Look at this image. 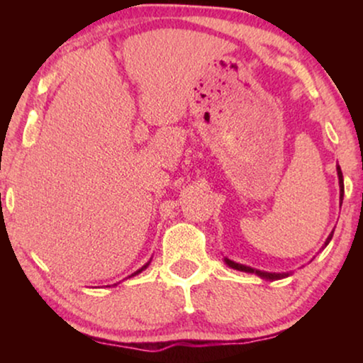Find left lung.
Here are the masks:
<instances>
[{"instance_id": "8db88e82", "label": "left lung", "mask_w": 363, "mask_h": 363, "mask_svg": "<svg viewBox=\"0 0 363 363\" xmlns=\"http://www.w3.org/2000/svg\"><path fill=\"white\" fill-rule=\"evenodd\" d=\"M337 177H339V186H340V206H342V201H344V177H342V170H340V167H339V165H337ZM332 236H334V231H332L330 235L327 236V240H325V242H324V246H322V250H324V247H325L327 245H329L330 240H332ZM225 262H226V266L233 267V269H236V271H242V272H251V274H256V276H259L261 279H267V281L282 279V277H287V276H291V274H292V272H267V271H259V269H255V267H251V266L240 264V262L228 259V257H225Z\"/></svg>"}]
</instances>
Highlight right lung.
I'll list each match as a JSON object with an SVG mask.
<instances>
[{
  "label": "right lung",
  "instance_id": "add662e5",
  "mask_svg": "<svg viewBox=\"0 0 363 363\" xmlns=\"http://www.w3.org/2000/svg\"><path fill=\"white\" fill-rule=\"evenodd\" d=\"M150 261H152V257H150ZM150 261H148V262H145V264H143V266L140 267V269H137L135 272H132V274H130V276H128V277H125V279H130V277H133V276H137V274H140V272H142V271H145V269H147V267H148V264H150ZM113 286H117V284H113Z\"/></svg>",
  "mask_w": 363,
  "mask_h": 363
}]
</instances>
